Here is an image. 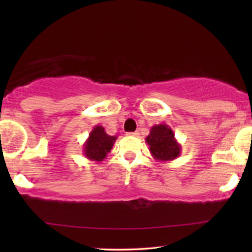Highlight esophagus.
I'll list each match as a JSON object with an SVG mask.
<instances>
[{"mask_svg": "<svg viewBox=\"0 0 252 252\" xmlns=\"http://www.w3.org/2000/svg\"><path fill=\"white\" fill-rule=\"evenodd\" d=\"M127 135H129V136H138L139 135V132H127V133H126Z\"/></svg>", "mask_w": 252, "mask_h": 252, "instance_id": "34e87169", "label": "esophagus"}]
</instances>
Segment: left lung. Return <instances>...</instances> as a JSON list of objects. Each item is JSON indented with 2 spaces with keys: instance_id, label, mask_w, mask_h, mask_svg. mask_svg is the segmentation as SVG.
I'll list each match as a JSON object with an SVG mask.
<instances>
[{
  "instance_id": "8db88e82",
  "label": "left lung",
  "mask_w": 252,
  "mask_h": 252,
  "mask_svg": "<svg viewBox=\"0 0 252 252\" xmlns=\"http://www.w3.org/2000/svg\"><path fill=\"white\" fill-rule=\"evenodd\" d=\"M146 141L153 159L160 162L172 161L181 155V144L174 138L173 130L164 123L153 126Z\"/></svg>"
}]
</instances>
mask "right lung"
Returning a JSON list of instances; mask_svg holds the SVG:
<instances>
[{"label":"right lung","instance_id":"add662e5","mask_svg":"<svg viewBox=\"0 0 252 252\" xmlns=\"http://www.w3.org/2000/svg\"><path fill=\"white\" fill-rule=\"evenodd\" d=\"M117 139L118 136L106 133L103 126H95L83 144V155L91 161H103Z\"/></svg>","mask_w":252,"mask_h":252}]
</instances>
